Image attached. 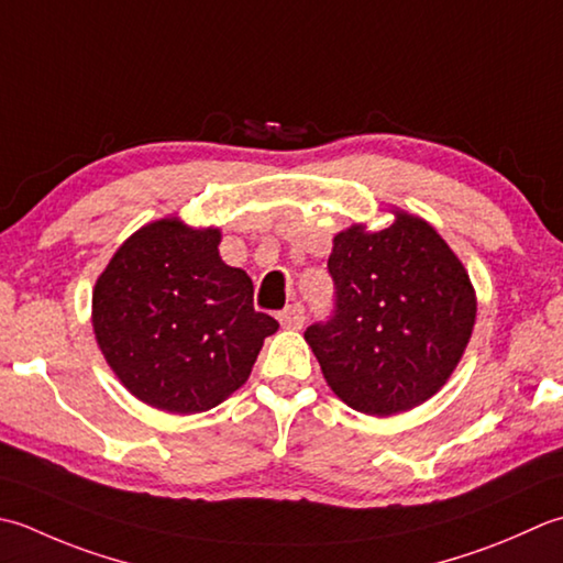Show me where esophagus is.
Here are the masks:
<instances>
[{
    "label": "esophagus",
    "mask_w": 563,
    "mask_h": 563,
    "mask_svg": "<svg viewBox=\"0 0 563 563\" xmlns=\"http://www.w3.org/2000/svg\"><path fill=\"white\" fill-rule=\"evenodd\" d=\"M278 322L288 329H302L305 324V307L300 302L288 305L283 312H278Z\"/></svg>",
    "instance_id": "obj_1"
}]
</instances>
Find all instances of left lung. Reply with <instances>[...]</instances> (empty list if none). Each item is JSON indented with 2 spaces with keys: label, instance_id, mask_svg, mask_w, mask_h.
I'll return each mask as SVG.
<instances>
[{
  "label": "left lung",
  "instance_id": "8db88e82",
  "mask_svg": "<svg viewBox=\"0 0 563 563\" xmlns=\"http://www.w3.org/2000/svg\"><path fill=\"white\" fill-rule=\"evenodd\" d=\"M327 271L334 310L305 339L341 400L358 412H405L442 388L476 322L468 273L427 222L395 214L366 234L334 236Z\"/></svg>",
  "mask_w": 563,
  "mask_h": 563
}]
</instances>
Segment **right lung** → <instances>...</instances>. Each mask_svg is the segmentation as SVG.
<instances>
[{
	"label": "right lung",
	"instance_id": "obj_1",
	"mask_svg": "<svg viewBox=\"0 0 563 563\" xmlns=\"http://www.w3.org/2000/svg\"><path fill=\"white\" fill-rule=\"evenodd\" d=\"M219 231L161 219L136 231L92 295L97 344L119 380L165 412H205L246 383L278 322L219 258Z\"/></svg>",
	"mask_w": 563,
	"mask_h": 563
}]
</instances>
